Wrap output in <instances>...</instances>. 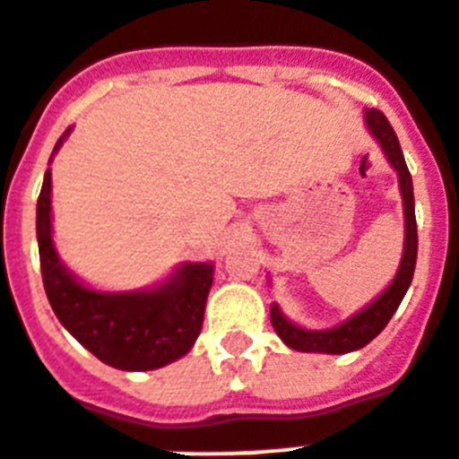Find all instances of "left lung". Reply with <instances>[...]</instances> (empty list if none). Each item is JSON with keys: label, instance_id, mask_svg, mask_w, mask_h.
I'll use <instances>...</instances> for the list:
<instances>
[{"label": "left lung", "instance_id": "8db88e82", "mask_svg": "<svg viewBox=\"0 0 459 459\" xmlns=\"http://www.w3.org/2000/svg\"><path fill=\"white\" fill-rule=\"evenodd\" d=\"M366 127H368L370 136L376 139L380 149H383L385 159L390 160V166L394 168V173L400 178V192H402V206H404V250H402V260L397 274L390 281V286L385 289L376 300H370L368 306L351 315L349 320H344L337 327L330 330H306L291 323L279 303L272 306V327L281 337L289 349L296 351H307V354H349L361 349L368 342L385 330V325L390 323V317L394 310L400 307L404 293H407L411 279H414L416 267V247H419V236H416V214H414V185H411V175H409L407 160L402 153V146L397 142L393 125L387 122L380 110L370 108L363 113Z\"/></svg>", "mask_w": 459, "mask_h": 459}]
</instances>
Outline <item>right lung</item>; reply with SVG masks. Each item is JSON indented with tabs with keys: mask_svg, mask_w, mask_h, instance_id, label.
Instances as JSON below:
<instances>
[{
	"mask_svg": "<svg viewBox=\"0 0 459 459\" xmlns=\"http://www.w3.org/2000/svg\"><path fill=\"white\" fill-rule=\"evenodd\" d=\"M72 127L59 136L52 156ZM50 156V160H52ZM52 173L45 170L35 209L40 272L52 310L91 354L120 370H153L183 359L197 342L212 281V262H183L166 281L142 291H96L59 260L52 240Z\"/></svg>",
	"mask_w": 459,
	"mask_h": 459,
	"instance_id": "right-lung-1",
	"label": "right lung"
}]
</instances>
